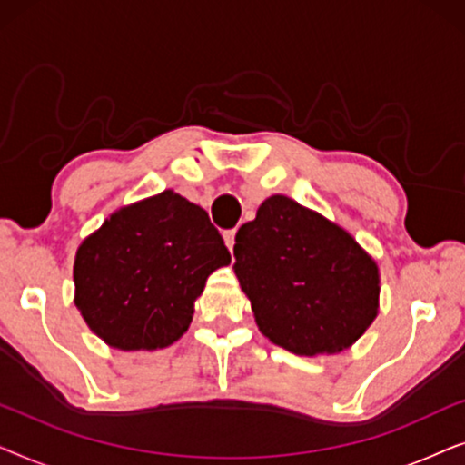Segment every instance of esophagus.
<instances>
[{"label": "esophagus", "mask_w": 465, "mask_h": 465, "mask_svg": "<svg viewBox=\"0 0 465 465\" xmlns=\"http://www.w3.org/2000/svg\"><path fill=\"white\" fill-rule=\"evenodd\" d=\"M234 234H237V231H226L224 232V243H226V247L231 252H232V247H234Z\"/></svg>", "instance_id": "obj_1"}]
</instances>
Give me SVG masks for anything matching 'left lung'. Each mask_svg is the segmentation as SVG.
Segmentation results:
<instances>
[{"mask_svg":"<svg viewBox=\"0 0 465 465\" xmlns=\"http://www.w3.org/2000/svg\"><path fill=\"white\" fill-rule=\"evenodd\" d=\"M258 328L296 355L336 353L377 317L379 269L345 228L275 194L234 237Z\"/></svg>","mask_w":465,"mask_h":465,"instance_id":"left-lung-1","label":"left lung"}]
</instances>
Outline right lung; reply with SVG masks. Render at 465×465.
<instances>
[{"label":"right lung","instance_id":"1","mask_svg":"<svg viewBox=\"0 0 465 465\" xmlns=\"http://www.w3.org/2000/svg\"><path fill=\"white\" fill-rule=\"evenodd\" d=\"M231 252L205 209L173 190L118 209L75 253V304L107 345L161 349L186 332Z\"/></svg>","mask_w":465,"mask_h":465}]
</instances>
